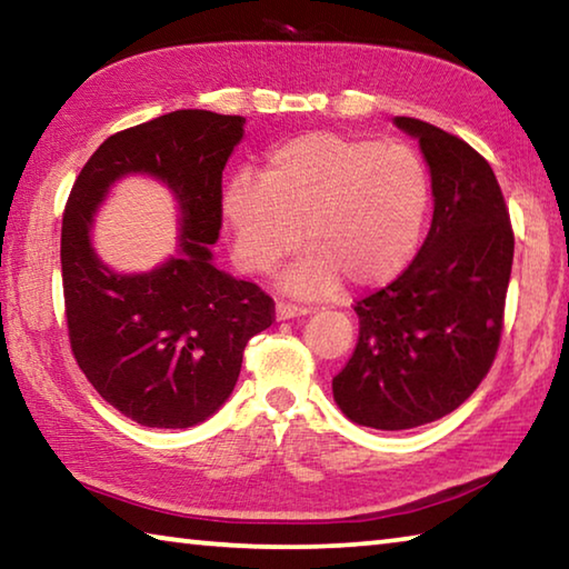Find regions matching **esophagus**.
Returning <instances> with one entry per match:
<instances>
[{
	"label": "esophagus",
	"instance_id": "1",
	"mask_svg": "<svg viewBox=\"0 0 569 569\" xmlns=\"http://www.w3.org/2000/svg\"><path fill=\"white\" fill-rule=\"evenodd\" d=\"M311 308L298 306V303H288V301H278L276 303V319L286 321V319H296V316H306Z\"/></svg>",
	"mask_w": 569,
	"mask_h": 569
}]
</instances>
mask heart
I'll return each instance as SVG.
<instances>
[{"instance_id": "heart-1", "label": "heart", "mask_w": 569, "mask_h": 569, "mask_svg": "<svg viewBox=\"0 0 569 569\" xmlns=\"http://www.w3.org/2000/svg\"><path fill=\"white\" fill-rule=\"evenodd\" d=\"M431 213V176L407 142L303 132L266 156L263 176L238 172L223 190V218L238 266L283 276L298 296L389 283L419 253Z\"/></svg>"}]
</instances>
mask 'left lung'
Returning <instances> with one entry per match:
<instances>
[{"mask_svg":"<svg viewBox=\"0 0 569 569\" xmlns=\"http://www.w3.org/2000/svg\"><path fill=\"white\" fill-rule=\"evenodd\" d=\"M429 162L435 216L419 253L353 303L359 341L333 399L361 427L401 431L461 407L502 341L515 230L495 170L457 134L397 118Z\"/></svg>","mask_w":569,"mask_h":569,"instance_id":"left-lung-1","label":"left lung"}]
</instances>
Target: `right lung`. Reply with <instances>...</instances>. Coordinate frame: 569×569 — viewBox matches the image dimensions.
Segmentation results:
<instances>
[{
    "instance_id": "add662e5",
    "label": "right lung",
    "mask_w": 569,
    "mask_h": 569,
    "mask_svg": "<svg viewBox=\"0 0 569 569\" xmlns=\"http://www.w3.org/2000/svg\"><path fill=\"white\" fill-rule=\"evenodd\" d=\"M240 114L176 110L110 134L77 176L62 216L64 319L72 356L100 397L152 429H186L233 391L246 343L276 321L261 286L210 261L223 226V168ZM148 171L177 190L181 256L140 277L112 274L89 246L112 179Z\"/></svg>"
}]
</instances>
